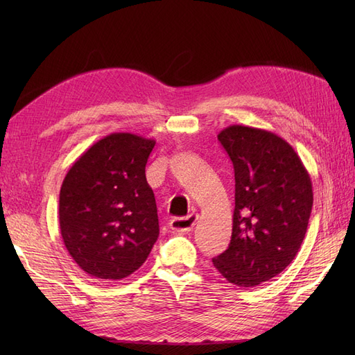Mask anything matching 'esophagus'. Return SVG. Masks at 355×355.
Returning a JSON list of instances; mask_svg holds the SVG:
<instances>
[{
    "mask_svg": "<svg viewBox=\"0 0 355 355\" xmlns=\"http://www.w3.org/2000/svg\"><path fill=\"white\" fill-rule=\"evenodd\" d=\"M197 220H198V214H196V213L188 214L187 218H173L170 220V228L179 234H187V232L192 231Z\"/></svg>",
    "mask_w": 355,
    "mask_h": 355,
    "instance_id": "1",
    "label": "esophagus"
}]
</instances>
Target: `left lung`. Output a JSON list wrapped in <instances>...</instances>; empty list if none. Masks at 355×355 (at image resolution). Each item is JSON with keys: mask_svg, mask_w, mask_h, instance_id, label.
Here are the masks:
<instances>
[{"mask_svg": "<svg viewBox=\"0 0 355 355\" xmlns=\"http://www.w3.org/2000/svg\"><path fill=\"white\" fill-rule=\"evenodd\" d=\"M218 139L234 166L235 209L230 247L211 262L230 283L253 287L295 259L313 209V184L295 149L275 133L235 124Z\"/></svg>", "mask_w": 355, "mask_h": 355, "instance_id": "obj_1", "label": "left lung"}]
</instances>
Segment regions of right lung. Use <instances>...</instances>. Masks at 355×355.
Returning a JSON list of instances; mask_svg holds the SVG:
<instances>
[{
	"label": "right lung",
	"instance_id": "obj_1",
	"mask_svg": "<svg viewBox=\"0 0 355 355\" xmlns=\"http://www.w3.org/2000/svg\"><path fill=\"white\" fill-rule=\"evenodd\" d=\"M154 139L112 133L69 168L59 196L67 250L81 270L105 282L123 280L146 261L158 239L157 204L145 167Z\"/></svg>",
	"mask_w": 355,
	"mask_h": 355
}]
</instances>
